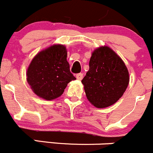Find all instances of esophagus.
<instances>
[{"mask_svg": "<svg viewBox=\"0 0 153 153\" xmlns=\"http://www.w3.org/2000/svg\"><path fill=\"white\" fill-rule=\"evenodd\" d=\"M76 78L78 80H79V81H81V80L83 78V74L82 73L77 74V75H76Z\"/></svg>", "mask_w": 153, "mask_h": 153, "instance_id": "1", "label": "esophagus"}]
</instances>
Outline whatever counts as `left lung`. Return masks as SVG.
Here are the masks:
<instances>
[{
  "instance_id": "1",
  "label": "left lung",
  "mask_w": 153,
  "mask_h": 153,
  "mask_svg": "<svg viewBox=\"0 0 153 153\" xmlns=\"http://www.w3.org/2000/svg\"><path fill=\"white\" fill-rule=\"evenodd\" d=\"M88 72L81 81L89 102L99 108L116 103L129 82V75L122 59L108 46L92 53Z\"/></svg>"
}]
</instances>
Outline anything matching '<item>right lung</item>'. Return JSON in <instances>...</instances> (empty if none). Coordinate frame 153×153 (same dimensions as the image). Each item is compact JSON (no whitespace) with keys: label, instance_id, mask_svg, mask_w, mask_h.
Returning <instances> with one entry per match:
<instances>
[{"label":"right lung","instance_id":"obj_1","mask_svg":"<svg viewBox=\"0 0 153 153\" xmlns=\"http://www.w3.org/2000/svg\"><path fill=\"white\" fill-rule=\"evenodd\" d=\"M66 57L63 45H51L33 57L27 71V81L35 94L52 100L63 94L68 83L76 79Z\"/></svg>","mask_w":153,"mask_h":153}]
</instances>
